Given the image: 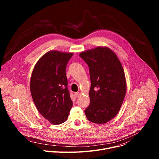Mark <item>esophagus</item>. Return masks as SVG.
Returning <instances> with one entry per match:
<instances>
[{
  "mask_svg": "<svg viewBox=\"0 0 159 159\" xmlns=\"http://www.w3.org/2000/svg\"><path fill=\"white\" fill-rule=\"evenodd\" d=\"M79 96H80V93H75V98H78Z\"/></svg>",
  "mask_w": 159,
  "mask_h": 159,
  "instance_id": "34e87169",
  "label": "esophagus"
}]
</instances>
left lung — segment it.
I'll return each mask as SVG.
<instances>
[{"label": "left lung", "instance_id": "left-lung-1", "mask_svg": "<svg viewBox=\"0 0 159 159\" xmlns=\"http://www.w3.org/2000/svg\"><path fill=\"white\" fill-rule=\"evenodd\" d=\"M79 56L89 67L91 83L86 117L94 123H106L117 115L126 95L122 65L115 53L106 47L82 52Z\"/></svg>", "mask_w": 159, "mask_h": 159}]
</instances>
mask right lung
Returning <instances> with one entry per match:
<instances>
[{
    "label": "right lung",
    "instance_id": "right-lung-1",
    "mask_svg": "<svg viewBox=\"0 0 159 159\" xmlns=\"http://www.w3.org/2000/svg\"><path fill=\"white\" fill-rule=\"evenodd\" d=\"M73 54L50 51L39 59L31 74L30 90L34 103L40 114L53 125L64 123L72 107L66 67Z\"/></svg>",
    "mask_w": 159,
    "mask_h": 159
}]
</instances>
